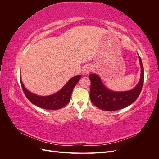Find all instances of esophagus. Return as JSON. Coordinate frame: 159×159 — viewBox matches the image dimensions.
Returning a JSON list of instances; mask_svg holds the SVG:
<instances>
[{"label": "esophagus", "instance_id": "obj_1", "mask_svg": "<svg viewBox=\"0 0 159 159\" xmlns=\"http://www.w3.org/2000/svg\"><path fill=\"white\" fill-rule=\"evenodd\" d=\"M91 71H92V67H91L90 65H88V64L84 66L83 70H82V71H83V73L84 74H88Z\"/></svg>", "mask_w": 159, "mask_h": 159}]
</instances>
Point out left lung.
Masks as SVG:
<instances>
[{
    "mask_svg": "<svg viewBox=\"0 0 159 159\" xmlns=\"http://www.w3.org/2000/svg\"><path fill=\"white\" fill-rule=\"evenodd\" d=\"M139 61L141 66V80L136 87L130 91L121 92L111 91L105 88L98 75L89 74L91 80L89 95L93 104L101 109L109 111L121 109L132 104L140 95L144 82V68L140 56Z\"/></svg>",
    "mask_w": 159,
    "mask_h": 159,
    "instance_id": "8db88e82",
    "label": "left lung"
}]
</instances>
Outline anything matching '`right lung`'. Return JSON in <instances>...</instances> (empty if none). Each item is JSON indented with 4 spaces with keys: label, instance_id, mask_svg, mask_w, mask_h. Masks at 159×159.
I'll use <instances>...</instances> for the list:
<instances>
[{
    "label": "right lung",
    "instance_id": "add662e5",
    "mask_svg": "<svg viewBox=\"0 0 159 159\" xmlns=\"http://www.w3.org/2000/svg\"><path fill=\"white\" fill-rule=\"evenodd\" d=\"M80 78V75L74 77L58 92L49 96H38L33 94L25 88L22 81L20 82L24 93L32 103L45 109L56 110L64 107L69 103L72 91L78 84Z\"/></svg>",
    "mask_w": 159,
    "mask_h": 159
}]
</instances>
